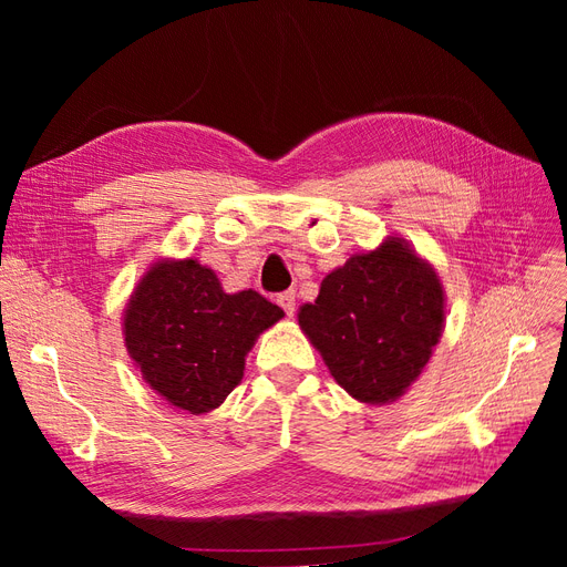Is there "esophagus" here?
Returning <instances> with one entry per match:
<instances>
[{
	"label": "esophagus",
	"instance_id": "esophagus-1",
	"mask_svg": "<svg viewBox=\"0 0 567 567\" xmlns=\"http://www.w3.org/2000/svg\"><path fill=\"white\" fill-rule=\"evenodd\" d=\"M277 302L284 307V312L288 317H293V312H296V293H293V290H284V293L277 296Z\"/></svg>",
	"mask_w": 567,
	"mask_h": 567
}]
</instances>
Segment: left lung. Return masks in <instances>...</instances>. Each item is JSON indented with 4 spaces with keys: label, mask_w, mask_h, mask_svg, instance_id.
I'll list each match as a JSON object with an SVG mask.
<instances>
[{
    "label": "left lung",
    "mask_w": 567,
    "mask_h": 567,
    "mask_svg": "<svg viewBox=\"0 0 567 567\" xmlns=\"http://www.w3.org/2000/svg\"><path fill=\"white\" fill-rule=\"evenodd\" d=\"M442 319L437 274L398 238L331 271L298 315L338 385L369 404L398 400L419 379Z\"/></svg>",
    "instance_id": "1"
}]
</instances>
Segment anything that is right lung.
<instances>
[{"instance_id":"1","label":"right lung","mask_w":567,"mask_h":567,"mask_svg":"<svg viewBox=\"0 0 567 567\" xmlns=\"http://www.w3.org/2000/svg\"><path fill=\"white\" fill-rule=\"evenodd\" d=\"M281 317V307L252 288L225 293L215 271L196 260L161 262L130 300L125 346L169 404L205 414L241 383L257 333Z\"/></svg>"}]
</instances>
